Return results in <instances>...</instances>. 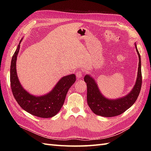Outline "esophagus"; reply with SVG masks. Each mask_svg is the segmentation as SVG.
<instances>
[{
    "label": "esophagus",
    "mask_w": 151,
    "mask_h": 151,
    "mask_svg": "<svg viewBox=\"0 0 151 151\" xmlns=\"http://www.w3.org/2000/svg\"><path fill=\"white\" fill-rule=\"evenodd\" d=\"M76 78H81L82 76V73L81 70H78L76 73Z\"/></svg>",
    "instance_id": "obj_1"
}]
</instances>
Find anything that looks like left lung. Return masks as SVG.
<instances>
[{
	"mask_svg": "<svg viewBox=\"0 0 151 151\" xmlns=\"http://www.w3.org/2000/svg\"><path fill=\"white\" fill-rule=\"evenodd\" d=\"M134 45L139 57L138 69L135 84L127 95L115 99H108L102 95L97 82L91 75L84 76V81L87 84V102L89 107L95 114L106 117L117 116L132 106L137 100L142 88V76L141 56L136 44Z\"/></svg>",
	"mask_w": 151,
	"mask_h": 151,
	"instance_id": "8db88e82",
	"label": "left lung"
}]
</instances>
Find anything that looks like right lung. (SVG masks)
<instances>
[{
  "label": "right lung",
  "instance_id": "1",
  "mask_svg": "<svg viewBox=\"0 0 151 151\" xmlns=\"http://www.w3.org/2000/svg\"><path fill=\"white\" fill-rule=\"evenodd\" d=\"M20 43L12 56L10 66V83L13 95L19 105L32 115L41 118H49L58 113L65 101L67 91L76 81L74 74L64 76L48 93L36 96L30 94L19 82L16 70V62L20 49Z\"/></svg>",
  "mask_w": 151,
  "mask_h": 151
}]
</instances>
